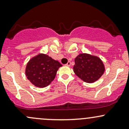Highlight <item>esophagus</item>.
Segmentation results:
<instances>
[{"label": "esophagus", "instance_id": "34e87169", "mask_svg": "<svg viewBox=\"0 0 129 129\" xmlns=\"http://www.w3.org/2000/svg\"><path fill=\"white\" fill-rule=\"evenodd\" d=\"M66 66H71V62H70V61L68 62V63L66 64Z\"/></svg>", "mask_w": 129, "mask_h": 129}]
</instances>
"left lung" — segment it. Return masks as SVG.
Instances as JSON below:
<instances>
[{
    "instance_id": "8db88e82",
    "label": "left lung",
    "mask_w": 129,
    "mask_h": 129,
    "mask_svg": "<svg viewBox=\"0 0 129 129\" xmlns=\"http://www.w3.org/2000/svg\"><path fill=\"white\" fill-rule=\"evenodd\" d=\"M74 72L82 81L92 83L103 75L105 67L98 57L86 53L79 55L75 58Z\"/></svg>"
}]
</instances>
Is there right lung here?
I'll return each instance as SVG.
<instances>
[{
  "instance_id": "add662e5",
  "label": "right lung",
  "mask_w": 129,
  "mask_h": 129,
  "mask_svg": "<svg viewBox=\"0 0 129 129\" xmlns=\"http://www.w3.org/2000/svg\"><path fill=\"white\" fill-rule=\"evenodd\" d=\"M62 65L48 55L40 54L30 59L26 68L27 78L35 86L46 87L53 81Z\"/></svg>"
}]
</instances>
